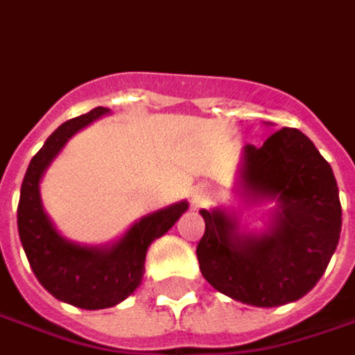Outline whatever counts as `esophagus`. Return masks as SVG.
Here are the masks:
<instances>
[{"label": "esophagus", "instance_id": "obj_1", "mask_svg": "<svg viewBox=\"0 0 355 355\" xmlns=\"http://www.w3.org/2000/svg\"><path fill=\"white\" fill-rule=\"evenodd\" d=\"M208 200H210V191L207 187H198L193 193V202L196 207H205Z\"/></svg>", "mask_w": 355, "mask_h": 355}]
</instances>
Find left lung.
Instances as JSON below:
<instances>
[{
    "mask_svg": "<svg viewBox=\"0 0 355 355\" xmlns=\"http://www.w3.org/2000/svg\"><path fill=\"white\" fill-rule=\"evenodd\" d=\"M242 187L278 200L276 224L264 236L240 239L230 216L200 210V272L212 288L248 306L298 300L322 278L340 240L342 205L330 162L304 132L284 127L262 147L246 145Z\"/></svg>",
    "mask_w": 355,
    "mask_h": 355,
    "instance_id": "left-lung-1",
    "label": "left lung"
}]
</instances>
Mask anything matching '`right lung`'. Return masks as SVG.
<instances>
[{"label":"right lung","mask_w":355,"mask_h":355,"mask_svg":"<svg viewBox=\"0 0 355 355\" xmlns=\"http://www.w3.org/2000/svg\"><path fill=\"white\" fill-rule=\"evenodd\" d=\"M105 113L109 109L97 107L51 132L27 166L17 207L19 239L35 278L57 300L83 310L109 308L131 296L143 280L148 244L162 236L189 208V202H178L148 214L111 248L77 246L55 232L41 207L39 178L75 132Z\"/></svg>","instance_id":"right-lung-1"}]
</instances>
